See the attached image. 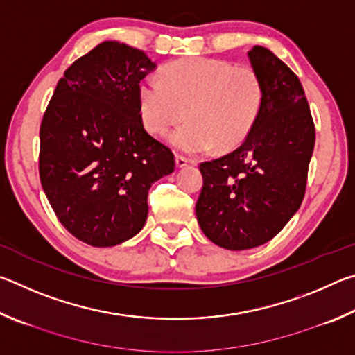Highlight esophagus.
I'll return each mask as SVG.
<instances>
[{"instance_id": "esophagus-1", "label": "esophagus", "mask_w": 355, "mask_h": 355, "mask_svg": "<svg viewBox=\"0 0 355 355\" xmlns=\"http://www.w3.org/2000/svg\"><path fill=\"white\" fill-rule=\"evenodd\" d=\"M175 161H177V167H186V166L196 164V161H194V159L186 158V156H183V155H177Z\"/></svg>"}]
</instances>
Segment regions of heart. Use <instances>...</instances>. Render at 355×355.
<instances>
[{"mask_svg": "<svg viewBox=\"0 0 355 355\" xmlns=\"http://www.w3.org/2000/svg\"><path fill=\"white\" fill-rule=\"evenodd\" d=\"M163 80L144 78L139 86L141 116L153 135L173 131L169 141L186 153H200L216 144L232 150L254 128L263 103V84L254 69L209 58H188L163 70Z\"/></svg>", "mask_w": 355, "mask_h": 355, "instance_id": "obj_1", "label": "heart"}]
</instances>
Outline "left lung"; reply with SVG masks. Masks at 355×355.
<instances>
[{"mask_svg": "<svg viewBox=\"0 0 355 355\" xmlns=\"http://www.w3.org/2000/svg\"><path fill=\"white\" fill-rule=\"evenodd\" d=\"M263 84L254 128L232 153L203 161L196 216L205 236L230 250L272 239L304 200L315 123L302 84L285 62L255 45L248 53Z\"/></svg>", "mask_w": 355, "mask_h": 355, "instance_id": "obj_1", "label": "left lung"}]
</instances>
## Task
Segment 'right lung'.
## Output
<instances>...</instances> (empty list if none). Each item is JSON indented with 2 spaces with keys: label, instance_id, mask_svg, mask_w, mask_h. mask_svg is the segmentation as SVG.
Returning <instances> with one entry per match:
<instances>
[{
  "label": "right lung",
  "instance_id": "obj_1",
  "mask_svg": "<svg viewBox=\"0 0 355 355\" xmlns=\"http://www.w3.org/2000/svg\"><path fill=\"white\" fill-rule=\"evenodd\" d=\"M155 67L142 50L106 40L64 71L42 119V188L59 222L94 248L139 233L150 186L175 169L142 123L139 84Z\"/></svg>",
  "mask_w": 355,
  "mask_h": 355
}]
</instances>
